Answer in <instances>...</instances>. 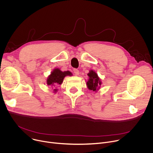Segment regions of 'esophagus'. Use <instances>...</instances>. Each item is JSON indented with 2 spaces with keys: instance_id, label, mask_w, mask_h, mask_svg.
Here are the masks:
<instances>
[{
  "instance_id": "obj_1",
  "label": "esophagus",
  "mask_w": 153,
  "mask_h": 153,
  "mask_svg": "<svg viewBox=\"0 0 153 153\" xmlns=\"http://www.w3.org/2000/svg\"><path fill=\"white\" fill-rule=\"evenodd\" d=\"M73 71H74V73L75 74L76 76H77V75L79 74V71L77 69H74Z\"/></svg>"
}]
</instances>
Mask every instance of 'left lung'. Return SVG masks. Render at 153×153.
<instances>
[{
    "mask_svg": "<svg viewBox=\"0 0 153 153\" xmlns=\"http://www.w3.org/2000/svg\"><path fill=\"white\" fill-rule=\"evenodd\" d=\"M88 81L86 82V85L90 90L96 91L100 88L101 85V82L97 73L93 70H90V73H88Z\"/></svg>",
    "mask_w": 153,
    "mask_h": 153,
    "instance_id": "left-lung-1",
    "label": "left lung"
}]
</instances>
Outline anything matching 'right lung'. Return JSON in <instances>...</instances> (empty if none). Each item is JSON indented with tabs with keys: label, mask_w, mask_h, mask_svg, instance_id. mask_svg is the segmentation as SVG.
<instances>
[{
	"label": "right lung",
	"mask_w": 153,
	"mask_h": 153,
	"mask_svg": "<svg viewBox=\"0 0 153 153\" xmlns=\"http://www.w3.org/2000/svg\"><path fill=\"white\" fill-rule=\"evenodd\" d=\"M67 76H72V73L69 71H62L59 68L54 69L51 73V74L48 76L47 80V83L48 85L51 86H56L57 85H60L62 83L63 79ZM57 90H54V92L56 93Z\"/></svg>",
	"instance_id": "1"
}]
</instances>
